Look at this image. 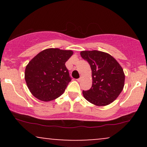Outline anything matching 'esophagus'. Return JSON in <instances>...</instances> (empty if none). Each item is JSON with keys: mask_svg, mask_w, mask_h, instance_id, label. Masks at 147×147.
<instances>
[{"mask_svg": "<svg viewBox=\"0 0 147 147\" xmlns=\"http://www.w3.org/2000/svg\"><path fill=\"white\" fill-rule=\"evenodd\" d=\"M82 77H79V79H77V82H81V81H82Z\"/></svg>", "mask_w": 147, "mask_h": 147, "instance_id": "esophagus-1", "label": "esophagus"}]
</instances>
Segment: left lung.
Masks as SVG:
<instances>
[{
  "label": "left lung",
  "mask_w": 147,
  "mask_h": 147,
  "mask_svg": "<svg viewBox=\"0 0 147 147\" xmlns=\"http://www.w3.org/2000/svg\"><path fill=\"white\" fill-rule=\"evenodd\" d=\"M81 56L90 64L92 84L83 90L87 101L97 106H106L117 99L124 86V71L109 54L97 50L81 52Z\"/></svg>",
  "instance_id": "left-lung-1"
}]
</instances>
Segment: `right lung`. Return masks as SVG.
Masks as SVG:
<instances>
[{
  "label": "right lung",
  "instance_id": "right-lung-1",
  "mask_svg": "<svg viewBox=\"0 0 147 147\" xmlns=\"http://www.w3.org/2000/svg\"><path fill=\"white\" fill-rule=\"evenodd\" d=\"M72 54L71 50L49 48L30 61L25 68V79L36 98L48 102L63 93L72 79L65 63Z\"/></svg>",
  "mask_w": 147,
  "mask_h": 147
}]
</instances>
